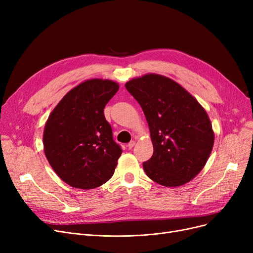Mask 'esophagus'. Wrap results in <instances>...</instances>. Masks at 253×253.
I'll use <instances>...</instances> for the list:
<instances>
[{"mask_svg": "<svg viewBox=\"0 0 253 253\" xmlns=\"http://www.w3.org/2000/svg\"><path fill=\"white\" fill-rule=\"evenodd\" d=\"M134 145H135V141L134 140H131L128 144H127V147H128V149H132V148H133L134 147Z\"/></svg>", "mask_w": 253, "mask_h": 253, "instance_id": "esophagus-1", "label": "esophagus"}]
</instances>
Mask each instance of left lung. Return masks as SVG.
Segmentation results:
<instances>
[{
    "instance_id": "obj_1",
    "label": "left lung",
    "mask_w": 253,
    "mask_h": 253,
    "mask_svg": "<svg viewBox=\"0 0 253 253\" xmlns=\"http://www.w3.org/2000/svg\"><path fill=\"white\" fill-rule=\"evenodd\" d=\"M126 89L140 104L154 147L142 166L145 174L164 187H179L205 166L214 142L203 106L178 83L148 74L132 79Z\"/></svg>"
}]
</instances>
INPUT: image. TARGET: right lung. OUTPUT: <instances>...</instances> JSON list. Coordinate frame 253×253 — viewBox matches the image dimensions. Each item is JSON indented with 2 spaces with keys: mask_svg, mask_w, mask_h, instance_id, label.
Instances as JSON below:
<instances>
[{
  "mask_svg": "<svg viewBox=\"0 0 253 253\" xmlns=\"http://www.w3.org/2000/svg\"><path fill=\"white\" fill-rule=\"evenodd\" d=\"M118 90L111 80H87L66 93L47 120L46 158L71 187L94 189L114 174L122 150L113 139L103 109Z\"/></svg>",
  "mask_w": 253,
  "mask_h": 253,
  "instance_id": "right-lung-1",
  "label": "right lung"
}]
</instances>
